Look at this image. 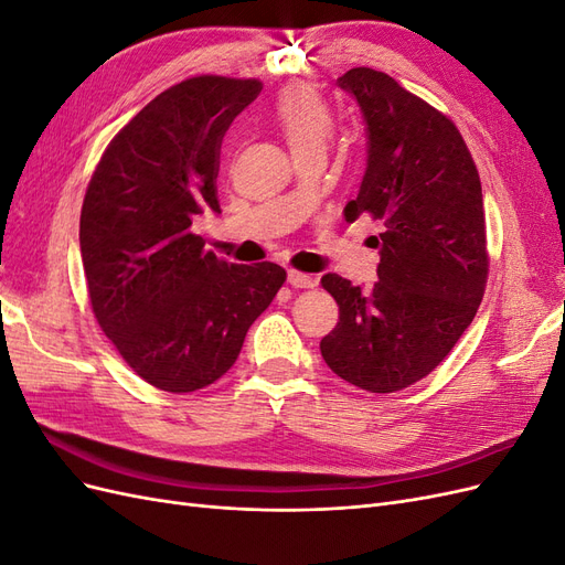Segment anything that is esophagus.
I'll return each instance as SVG.
<instances>
[{"mask_svg": "<svg viewBox=\"0 0 565 565\" xmlns=\"http://www.w3.org/2000/svg\"><path fill=\"white\" fill-rule=\"evenodd\" d=\"M287 282L297 289H313L318 285V280L313 276H309V273H301L295 268L287 273Z\"/></svg>", "mask_w": 565, "mask_h": 565, "instance_id": "1", "label": "esophagus"}]
</instances>
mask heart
<instances>
[{"mask_svg":"<svg viewBox=\"0 0 565 565\" xmlns=\"http://www.w3.org/2000/svg\"><path fill=\"white\" fill-rule=\"evenodd\" d=\"M273 119H276L295 158L306 156V152H324L334 131V117L328 104L313 89L301 87V84L285 89L278 96L276 106H273Z\"/></svg>","mask_w":565,"mask_h":565,"instance_id":"obj_1","label":"heart"}]
</instances>
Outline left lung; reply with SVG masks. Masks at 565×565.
<instances>
[{
	"mask_svg": "<svg viewBox=\"0 0 565 565\" xmlns=\"http://www.w3.org/2000/svg\"><path fill=\"white\" fill-rule=\"evenodd\" d=\"M337 82L367 127V169L344 218L367 214L384 231L370 237L380 247L370 292L322 276L339 322L320 353L344 382L393 393L446 361L481 306L490 266L481 179L452 119L396 79L351 67Z\"/></svg>",
	"mask_w": 565,
	"mask_h": 565,
	"instance_id": "obj_1",
	"label": "left lung"
}]
</instances>
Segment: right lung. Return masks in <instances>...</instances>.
I'll return each mask as SVG.
<instances>
[{
    "label": "right lung",
    "instance_id": "obj_1",
    "mask_svg": "<svg viewBox=\"0 0 565 565\" xmlns=\"http://www.w3.org/2000/svg\"><path fill=\"white\" fill-rule=\"evenodd\" d=\"M259 79L188 77L158 94L100 156L79 216L92 311L127 365L169 393L214 384L287 273L228 264L193 221L221 212L218 152Z\"/></svg>",
    "mask_w": 565,
    "mask_h": 565
}]
</instances>
